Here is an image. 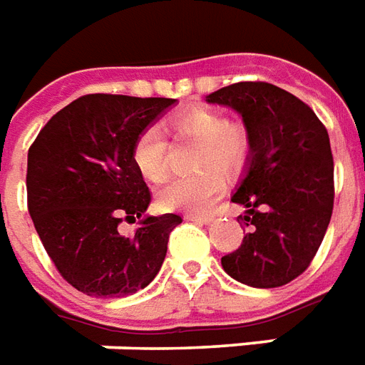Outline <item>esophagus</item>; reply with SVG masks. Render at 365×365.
<instances>
[{
	"instance_id": "34e87169",
	"label": "esophagus",
	"mask_w": 365,
	"mask_h": 365,
	"mask_svg": "<svg viewBox=\"0 0 365 365\" xmlns=\"http://www.w3.org/2000/svg\"><path fill=\"white\" fill-rule=\"evenodd\" d=\"M185 218L201 224H210L215 220V215H212V212H191V215H185Z\"/></svg>"
}]
</instances>
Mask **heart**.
<instances>
[{
  "label": "heart",
  "instance_id": "heart-1",
  "mask_svg": "<svg viewBox=\"0 0 365 365\" xmlns=\"http://www.w3.org/2000/svg\"><path fill=\"white\" fill-rule=\"evenodd\" d=\"M166 131L174 141L199 143L193 175L174 178L158 191L162 210H203L222 190L220 175H236L251 155V135L245 125L207 106H195L170 115ZM135 168L150 182H160L168 172V141L158 128L141 129L131 148Z\"/></svg>",
  "mask_w": 365,
  "mask_h": 365
}]
</instances>
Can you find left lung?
Listing matches in <instances>:
<instances>
[{
	"label": "left lung",
	"mask_w": 365,
	"mask_h": 365,
	"mask_svg": "<svg viewBox=\"0 0 365 365\" xmlns=\"http://www.w3.org/2000/svg\"><path fill=\"white\" fill-rule=\"evenodd\" d=\"M242 114L251 135L245 178L232 195L244 205L242 245L222 257L242 284L277 288L312 265L331 222L334 164L325 125L306 102L263 81L207 96Z\"/></svg>",
	"instance_id": "obj_1"
}]
</instances>
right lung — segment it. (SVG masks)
<instances>
[{"label": "right lung", "mask_w": 365, "mask_h": 365, "mask_svg": "<svg viewBox=\"0 0 365 365\" xmlns=\"http://www.w3.org/2000/svg\"><path fill=\"white\" fill-rule=\"evenodd\" d=\"M174 98L85 94L59 110L29 148L26 201L59 274L79 292L120 298L160 271L180 215L147 217L150 191L131 158L135 137Z\"/></svg>", "instance_id": "obj_1"}]
</instances>
